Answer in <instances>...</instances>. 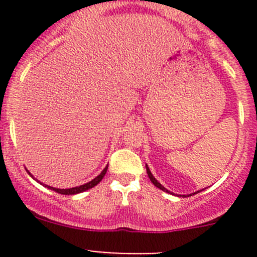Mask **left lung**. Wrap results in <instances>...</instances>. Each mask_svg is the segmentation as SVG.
<instances>
[{
  "mask_svg": "<svg viewBox=\"0 0 257 257\" xmlns=\"http://www.w3.org/2000/svg\"><path fill=\"white\" fill-rule=\"evenodd\" d=\"M147 174H148V177H149L150 181H152V183L154 184V185L157 186V188H159L160 190H163V191H167V193H169V191H168L167 189H165L164 186L162 185V184H160V183H158V180H157V179H155L154 177H153V174H152V173H150V170H149V168H148V165H147ZM194 194H196V193H194Z\"/></svg>",
  "mask_w": 257,
  "mask_h": 257,
  "instance_id": "8db88e82",
  "label": "left lung"
}]
</instances>
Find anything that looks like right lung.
Instances as JSON below:
<instances>
[{"label":"right lung","instance_id":"1","mask_svg":"<svg viewBox=\"0 0 257 257\" xmlns=\"http://www.w3.org/2000/svg\"><path fill=\"white\" fill-rule=\"evenodd\" d=\"M107 169H108V167H105L104 170H103V172L100 173V174L98 175L97 178H94L92 181H89V183L84 184V185L76 186V188H71V189H56V188H52V186H48V185H46V186H47L48 189H51V190H54V191H56V193H58V194H63V195H73V194H78V193H82V191L88 190V189L93 188V186L97 185L98 183H100V181H102V179L104 178L105 173H107ZM28 174H30V173H28Z\"/></svg>","mask_w":257,"mask_h":257}]
</instances>
